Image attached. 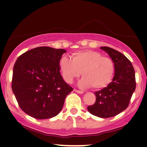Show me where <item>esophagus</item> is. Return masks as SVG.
<instances>
[{
  "instance_id": "34e87169",
  "label": "esophagus",
  "mask_w": 147,
  "mask_h": 147,
  "mask_svg": "<svg viewBox=\"0 0 147 147\" xmlns=\"http://www.w3.org/2000/svg\"><path fill=\"white\" fill-rule=\"evenodd\" d=\"M74 90H75L76 92H77V93H79V94H83L84 93V91H82V90H77V89H75Z\"/></svg>"
}]
</instances>
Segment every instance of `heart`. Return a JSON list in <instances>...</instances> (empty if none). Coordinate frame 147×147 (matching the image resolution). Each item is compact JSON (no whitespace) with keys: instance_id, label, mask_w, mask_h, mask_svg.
Wrapping results in <instances>:
<instances>
[{"instance_id":"b5f03b06","label":"heart","mask_w":147,"mask_h":147,"mask_svg":"<svg viewBox=\"0 0 147 147\" xmlns=\"http://www.w3.org/2000/svg\"><path fill=\"white\" fill-rule=\"evenodd\" d=\"M59 68L67 83H72L82 74L84 77L79 85L82 88L92 87L95 90L107 86L115 72V65L112 59L92 50L74 52L71 59L63 57L59 61Z\"/></svg>"}]
</instances>
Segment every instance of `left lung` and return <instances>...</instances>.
<instances>
[{"label":"left lung","instance_id":"left-lung-1","mask_svg":"<svg viewBox=\"0 0 147 147\" xmlns=\"http://www.w3.org/2000/svg\"><path fill=\"white\" fill-rule=\"evenodd\" d=\"M101 49L113 60L115 72L108 86L95 92V104L87 109L93 115L108 118L117 115L129 106L136 90V75L132 63L122 53L109 47H101Z\"/></svg>","mask_w":147,"mask_h":147}]
</instances>
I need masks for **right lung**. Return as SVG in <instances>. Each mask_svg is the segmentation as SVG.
I'll list each match as a JSON object with an SVG mask.
<instances>
[{
    "label": "right lung",
    "mask_w": 147,
    "mask_h": 147,
    "mask_svg": "<svg viewBox=\"0 0 147 147\" xmlns=\"http://www.w3.org/2000/svg\"><path fill=\"white\" fill-rule=\"evenodd\" d=\"M63 49L42 46L22 54L13 68L11 88L18 106L36 119L56 116L73 88L63 81L59 61Z\"/></svg>",
    "instance_id": "1"
}]
</instances>
